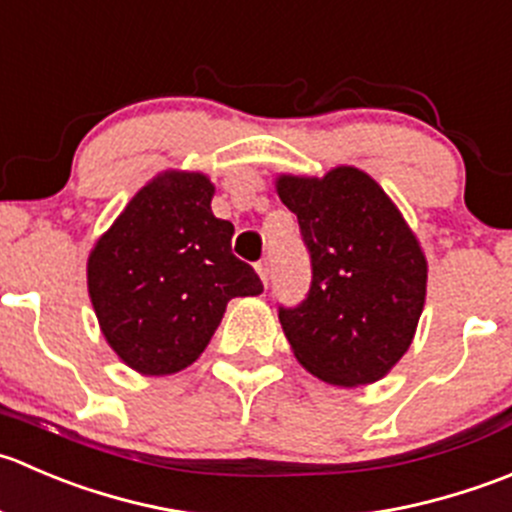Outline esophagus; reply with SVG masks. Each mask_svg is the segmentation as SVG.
<instances>
[{
	"mask_svg": "<svg viewBox=\"0 0 512 512\" xmlns=\"http://www.w3.org/2000/svg\"><path fill=\"white\" fill-rule=\"evenodd\" d=\"M256 271H258V276H261V281L268 283V261H266V258L256 263Z\"/></svg>",
	"mask_w": 512,
	"mask_h": 512,
	"instance_id": "esophagus-1",
	"label": "esophagus"
}]
</instances>
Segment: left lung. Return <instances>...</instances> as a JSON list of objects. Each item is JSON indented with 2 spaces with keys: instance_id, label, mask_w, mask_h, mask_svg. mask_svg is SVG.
<instances>
[{
  "instance_id": "1",
  "label": "left lung",
  "mask_w": 512,
  "mask_h": 512,
  "mask_svg": "<svg viewBox=\"0 0 512 512\" xmlns=\"http://www.w3.org/2000/svg\"><path fill=\"white\" fill-rule=\"evenodd\" d=\"M311 256V288L278 321L306 371L333 386H366L408 351L426 303L428 263L386 191L353 166L323 179L281 176Z\"/></svg>"
}]
</instances>
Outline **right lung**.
Returning a JSON list of instances; mask_svg holds the SVG:
<instances>
[{
	"label": "right lung",
	"instance_id": "add662e5",
	"mask_svg": "<svg viewBox=\"0 0 512 512\" xmlns=\"http://www.w3.org/2000/svg\"><path fill=\"white\" fill-rule=\"evenodd\" d=\"M211 196L204 174L166 171L129 201L89 256L101 333L146 376L191 366L226 303L263 291L254 266L231 254L234 224L216 219Z\"/></svg>",
	"mask_w": 512,
	"mask_h": 512
}]
</instances>
